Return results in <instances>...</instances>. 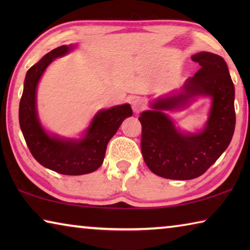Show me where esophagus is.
Masks as SVG:
<instances>
[{
  "instance_id": "obj_1",
  "label": "esophagus",
  "mask_w": 250,
  "mask_h": 250,
  "mask_svg": "<svg viewBox=\"0 0 250 250\" xmlns=\"http://www.w3.org/2000/svg\"><path fill=\"white\" fill-rule=\"evenodd\" d=\"M131 107H132V110L134 113H139L143 109V104L141 99H139L138 97H135L132 100H131Z\"/></svg>"
}]
</instances>
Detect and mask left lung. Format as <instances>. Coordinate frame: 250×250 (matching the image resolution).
Returning a JSON list of instances; mask_svg holds the SVG:
<instances>
[{
    "label": "left lung",
    "instance_id": "1",
    "mask_svg": "<svg viewBox=\"0 0 250 250\" xmlns=\"http://www.w3.org/2000/svg\"><path fill=\"white\" fill-rule=\"evenodd\" d=\"M201 68L181 88L182 92L161 97L152 110L143 111L141 151L154 174L170 180H192L201 176L227 149L234 134L235 88L225 61L218 55L201 52L192 56ZM197 95L212 98L210 117L198 134H182L163 112L187 104Z\"/></svg>",
    "mask_w": 250,
    "mask_h": 250
}]
</instances>
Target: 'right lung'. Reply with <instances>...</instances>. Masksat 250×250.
I'll return each mask as SVG.
<instances>
[{
  "instance_id": "right-lung-1",
  "label": "right lung",
  "mask_w": 250,
  "mask_h": 250,
  "mask_svg": "<svg viewBox=\"0 0 250 250\" xmlns=\"http://www.w3.org/2000/svg\"><path fill=\"white\" fill-rule=\"evenodd\" d=\"M74 46L53 49L27 70L20 101L19 119L25 141L32 155L42 166L65 175H82L96 171L104 162L105 149L125 118L132 116L130 104L100 110L79 140L50 135L37 117L36 88L42 75L55 58L69 53Z\"/></svg>"
}]
</instances>
